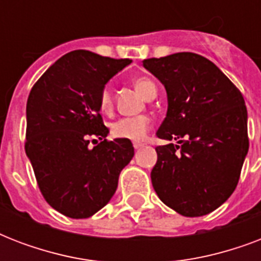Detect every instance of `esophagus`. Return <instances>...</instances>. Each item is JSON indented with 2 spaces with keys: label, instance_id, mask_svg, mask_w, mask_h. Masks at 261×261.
<instances>
[{
  "label": "esophagus",
  "instance_id": "34e87169",
  "mask_svg": "<svg viewBox=\"0 0 261 261\" xmlns=\"http://www.w3.org/2000/svg\"><path fill=\"white\" fill-rule=\"evenodd\" d=\"M145 146V143L143 142H134V149H137V150H138V149H141V147H143Z\"/></svg>",
  "mask_w": 261,
  "mask_h": 261
}]
</instances>
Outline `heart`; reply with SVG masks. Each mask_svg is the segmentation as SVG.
Masks as SVG:
<instances>
[{
	"mask_svg": "<svg viewBox=\"0 0 261 261\" xmlns=\"http://www.w3.org/2000/svg\"><path fill=\"white\" fill-rule=\"evenodd\" d=\"M134 87L143 97H149L153 93H157L154 83L147 79L134 80ZM98 107L104 114H108L112 110V93L110 89H104L98 98ZM151 126V119L146 115H139L133 118L118 119L111 124V134L116 138L141 141L147 135Z\"/></svg>",
	"mask_w": 261,
	"mask_h": 261,
	"instance_id": "1",
	"label": "heart"
}]
</instances>
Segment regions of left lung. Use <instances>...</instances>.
Listing matches in <instances>:
<instances>
[{"instance_id": "left-lung-1", "label": "left lung", "mask_w": 261, "mask_h": 261, "mask_svg": "<svg viewBox=\"0 0 261 261\" xmlns=\"http://www.w3.org/2000/svg\"><path fill=\"white\" fill-rule=\"evenodd\" d=\"M168 96L151 169L155 194L184 217H202L229 199L249 149L241 92L202 55L177 53L143 61Z\"/></svg>"}]
</instances>
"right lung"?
I'll return each mask as SVG.
<instances>
[{"instance_id": "1", "label": "right lung", "mask_w": 261, "mask_h": 261, "mask_svg": "<svg viewBox=\"0 0 261 261\" xmlns=\"http://www.w3.org/2000/svg\"><path fill=\"white\" fill-rule=\"evenodd\" d=\"M130 63L71 51L31 89L27 157L47 203L66 217L89 218L106 206L118 188L119 174L134 157L130 139L107 141L110 130L98 107L106 84ZM90 139L98 145L90 147Z\"/></svg>"}]
</instances>
